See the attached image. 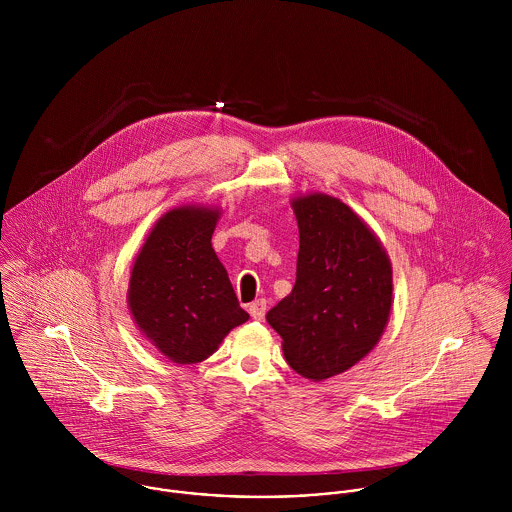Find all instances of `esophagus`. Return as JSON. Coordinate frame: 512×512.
Returning a JSON list of instances; mask_svg holds the SVG:
<instances>
[{"label":"esophagus","instance_id":"esophagus-1","mask_svg":"<svg viewBox=\"0 0 512 512\" xmlns=\"http://www.w3.org/2000/svg\"><path fill=\"white\" fill-rule=\"evenodd\" d=\"M266 309H268V305H266V299H258V301L250 303V307H248V311H250V317H252V319H256V321H262V319H264V315H266Z\"/></svg>","mask_w":512,"mask_h":512}]
</instances>
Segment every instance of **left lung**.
I'll return each mask as SVG.
<instances>
[{
	"instance_id": "1",
	"label": "left lung",
	"mask_w": 512,
	"mask_h": 512,
	"mask_svg": "<svg viewBox=\"0 0 512 512\" xmlns=\"http://www.w3.org/2000/svg\"><path fill=\"white\" fill-rule=\"evenodd\" d=\"M299 226L295 286L266 315L295 372L325 380L378 343L392 305V268L380 240L345 203L293 199Z\"/></svg>"
}]
</instances>
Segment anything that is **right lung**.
<instances>
[{"instance_id": "1", "label": "right lung", "mask_w": 512, "mask_h": 512, "mask_svg": "<svg viewBox=\"0 0 512 512\" xmlns=\"http://www.w3.org/2000/svg\"><path fill=\"white\" fill-rule=\"evenodd\" d=\"M219 211L181 207L147 236L130 278L128 303L142 333L177 365L211 357L230 329L248 321L211 238Z\"/></svg>"}]
</instances>
